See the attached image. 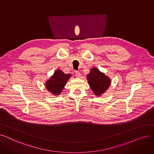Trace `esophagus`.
Wrapping results in <instances>:
<instances>
[{"mask_svg":"<svg viewBox=\"0 0 154 154\" xmlns=\"http://www.w3.org/2000/svg\"><path fill=\"white\" fill-rule=\"evenodd\" d=\"M75 75L76 77H78V78L80 77V76H81V74H80V73L79 72H77V71H75Z\"/></svg>","mask_w":154,"mask_h":154,"instance_id":"1","label":"esophagus"}]
</instances>
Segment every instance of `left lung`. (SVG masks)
<instances>
[{
    "instance_id": "8db88e82",
    "label": "left lung",
    "mask_w": 154,
    "mask_h": 154,
    "mask_svg": "<svg viewBox=\"0 0 154 154\" xmlns=\"http://www.w3.org/2000/svg\"><path fill=\"white\" fill-rule=\"evenodd\" d=\"M86 77L91 88L97 96H101L106 92L111 84V79L96 67L92 68Z\"/></svg>"
}]
</instances>
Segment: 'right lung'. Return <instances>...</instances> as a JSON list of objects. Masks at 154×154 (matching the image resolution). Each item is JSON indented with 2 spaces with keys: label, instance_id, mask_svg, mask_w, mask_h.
Instances as JSON below:
<instances>
[{
  "label": "right lung",
  "instance_id": "add662e5",
  "mask_svg": "<svg viewBox=\"0 0 154 154\" xmlns=\"http://www.w3.org/2000/svg\"><path fill=\"white\" fill-rule=\"evenodd\" d=\"M71 76L70 74H64L62 70H56L45 82L47 90L54 95H59Z\"/></svg>",
  "mask_w": 154,
  "mask_h": 154
}]
</instances>
